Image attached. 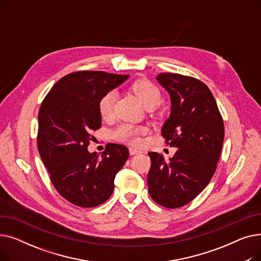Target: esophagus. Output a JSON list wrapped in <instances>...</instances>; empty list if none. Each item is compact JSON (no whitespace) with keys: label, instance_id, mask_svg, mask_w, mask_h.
<instances>
[{"label":"esophagus","instance_id":"obj_1","mask_svg":"<svg viewBox=\"0 0 261 261\" xmlns=\"http://www.w3.org/2000/svg\"><path fill=\"white\" fill-rule=\"evenodd\" d=\"M129 152H130V154L131 155H134V154H139V153H142L140 150H138V149H135V148H132V147H130L129 148Z\"/></svg>","mask_w":261,"mask_h":261}]
</instances>
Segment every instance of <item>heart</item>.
Masks as SVG:
<instances>
[{"label": "heart", "mask_w": 261, "mask_h": 261, "mask_svg": "<svg viewBox=\"0 0 261 261\" xmlns=\"http://www.w3.org/2000/svg\"><path fill=\"white\" fill-rule=\"evenodd\" d=\"M131 90L146 108L158 109V105L163 97V93L154 82L147 78H141L133 82ZM115 99L116 94L114 91H109L100 97L98 101V112L103 120H110L113 117ZM146 133V127L135 126L132 123H122L113 131V139L129 145H140L142 142L141 136Z\"/></svg>", "instance_id": "1"}]
</instances>
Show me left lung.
I'll use <instances>...</instances> for the list:
<instances>
[{"mask_svg": "<svg viewBox=\"0 0 261 261\" xmlns=\"http://www.w3.org/2000/svg\"><path fill=\"white\" fill-rule=\"evenodd\" d=\"M156 80L171 97V113L162 128L167 145L176 147L166 161L149 152V194L160 205L177 208L207 186L217 169L224 140V123L214 95L199 79L161 73Z\"/></svg>", "mask_w": 261, "mask_h": 261, "instance_id": "8db88e82", "label": "left lung"}]
</instances>
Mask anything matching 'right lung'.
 Masks as SVG:
<instances>
[{
    "instance_id": "right-lung-1",
    "label": "right lung",
    "mask_w": 261,
    "mask_h": 261,
    "mask_svg": "<svg viewBox=\"0 0 261 261\" xmlns=\"http://www.w3.org/2000/svg\"><path fill=\"white\" fill-rule=\"evenodd\" d=\"M129 75L78 71L56 82L41 103L37 145L54 187L68 202L94 207L106 202L114 179L129 158L126 146L106 145L101 155L90 153L92 132L101 127L98 101Z\"/></svg>"
}]
</instances>
